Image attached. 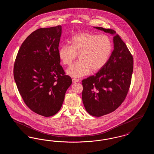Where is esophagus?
<instances>
[{"mask_svg": "<svg viewBox=\"0 0 154 154\" xmlns=\"http://www.w3.org/2000/svg\"><path fill=\"white\" fill-rule=\"evenodd\" d=\"M72 81L73 83H76V82H78L79 81V80H77V79H72Z\"/></svg>", "mask_w": 154, "mask_h": 154, "instance_id": "obj_1", "label": "esophagus"}]
</instances>
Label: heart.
<instances>
[{
    "label": "heart",
    "instance_id": "heart-1",
    "mask_svg": "<svg viewBox=\"0 0 154 154\" xmlns=\"http://www.w3.org/2000/svg\"><path fill=\"white\" fill-rule=\"evenodd\" d=\"M70 45H63L58 50L62 63L70 66L78 55L80 60L70 66L67 74L73 78H80L96 72L106 65L112 51L110 37L105 35L82 32L72 37Z\"/></svg>",
    "mask_w": 154,
    "mask_h": 154
}]
</instances>
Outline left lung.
<instances>
[{"label":"left lung","instance_id":"left-lung-1","mask_svg":"<svg viewBox=\"0 0 154 154\" xmlns=\"http://www.w3.org/2000/svg\"><path fill=\"white\" fill-rule=\"evenodd\" d=\"M94 28L114 35V50L106 65L82 81L85 110L92 116L101 117L115 111L124 101L131 85L133 59L115 30Z\"/></svg>","mask_w":154,"mask_h":154}]
</instances>
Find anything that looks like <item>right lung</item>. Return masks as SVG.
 <instances>
[{
	"label": "right lung",
	"instance_id": "right-lung-1",
	"mask_svg": "<svg viewBox=\"0 0 154 154\" xmlns=\"http://www.w3.org/2000/svg\"><path fill=\"white\" fill-rule=\"evenodd\" d=\"M62 26L40 28L22 43L14 66V78L26 105L40 116L51 117L60 109L72 80L60 65Z\"/></svg>",
	"mask_w": 154,
	"mask_h": 154
}]
</instances>
